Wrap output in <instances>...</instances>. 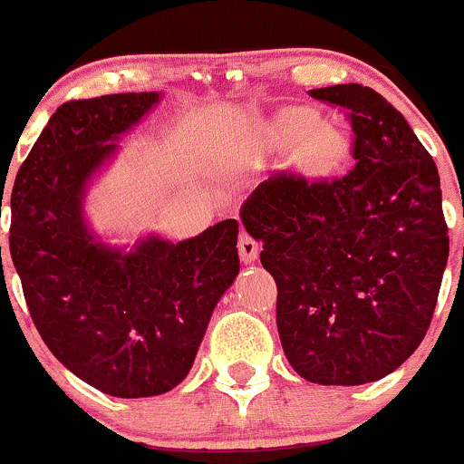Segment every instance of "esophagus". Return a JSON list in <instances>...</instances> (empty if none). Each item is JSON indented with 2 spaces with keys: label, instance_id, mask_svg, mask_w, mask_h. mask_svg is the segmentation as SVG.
<instances>
[{
  "label": "esophagus",
  "instance_id": "1",
  "mask_svg": "<svg viewBox=\"0 0 464 464\" xmlns=\"http://www.w3.org/2000/svg\"><path fill=\"white\" fill-rule=\"evenodd\" d=\"M238 255H241L243 264H255L256 256H259V243L250 237V234L243 232L238 237Z\"/></svg>",
  "mask_w": 464,
  "mask_h": 464
}]
</instances>
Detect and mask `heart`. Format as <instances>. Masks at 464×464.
Instances as JSON below:
<instances>
[{"mask_svg": "<svg viewBox=\"0 0 464 464\" xmlns=\"http://www.w3.org/2000/svg\"><path fill=\"white\" fill-rule=\"evenodd\" d=\"M293 128L300 132H309L311 128H314V119L309 117V114H293Z\"/></svg>", "mask_w": 464, "mask_h": 464, "instance_id": "b5f03b06", "label": "heart"}]
</instances>
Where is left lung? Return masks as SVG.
<instances>
[{
	"label": "left lung",
	"instance_id": "left-lung-1",
	"mask_svg": "<svg viewBox=\"0 0 464 464\" xmlns=\"http://www.w3.org/2000/svg\"><path fill=\"white\" fill-rule=\"evenodd\" d=\"M347 108L356 164L338 178L275 176L241 208L277 282V332L302 379L361 386L420 347L449 259L438 167L399 110L359 82L318 87Z\"/></svg>",
	"mask_w": 464,
	"mask_h": 464
}]
</instances>
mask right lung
I'll return each instance as SVG.
<instances>
[{
    "mask_svg": "<svg viewBox=\"0 0 464 464\" xmlns=\"http://www.w3.org/2000/svg\"><path fill=\"white\" fill-rule=\"evenodd\" d=\"M162 92L63 103L11 194V256L44 345L78 379L123 399L155 397L189 374L209 318L238 275L234 218L185 241L150 232L103 241L90 185ZM2 250V247H0Z\"/></svg>",
    "mask_w": 464,
    "mask_h": 464,
    "instance_id": "right-lung-1",
    "label": "right lung"
}]
</instances>
